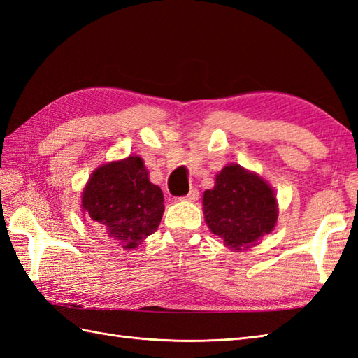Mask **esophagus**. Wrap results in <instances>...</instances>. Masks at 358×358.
<instances>
[{
    "mask_svg": "<svg viewBox=\"0 0 358 358\" xmlns=\"http://www.w3.org/2000/svg\"><path fill=\"white\" fill-rule=\"evenodd\" d=\"M199 196H200V192L196 191V189H191V191H189V194L185 196L183 200H186V201H196V200H199Z\"/></svg>",
    "mask_w": 358,
    "mask_h": 358,
    "instance_id": "34e87169",
    "label": "esophagus"
}]
</instances>
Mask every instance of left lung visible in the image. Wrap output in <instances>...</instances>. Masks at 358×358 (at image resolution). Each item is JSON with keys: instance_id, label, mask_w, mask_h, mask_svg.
<instances>
[{"instance_id": "obj_1", "label": "left lung", "mask_w": 358, "mask_h": 358, "mask_svg": "<svg viewBox=\"0 0 358 358\" xmlns=\"http://www.w3.org/2000/svg\"><path fill=\"white\" fill-rule=\"evenodd\" d=\"M203 214L210 232L240 252L273 231L278 203L260 175L240 164H227L215 175V186L203 194Z\"/></svg>"}]
</instances>
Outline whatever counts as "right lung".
<instances>
[{"label": "right lung", "mask_w": 358, "mask_h": 358, "mask_svg": "<svg viewBox=\"0 0 358 358\" xmlns=\"http://www.w3.org/2000/svg\"><path fill=\"white\" fill-rule=\"evenodd\" d=\"M81 210L117 246L127 250L158 229L164 199L162 189L150 183L143 158L129 155L90 173L81 194Z\"/></svg>", "instance_id": "right-lung-1"}]
</instances>
